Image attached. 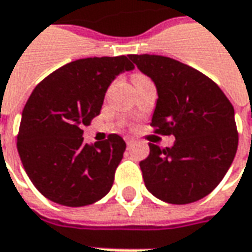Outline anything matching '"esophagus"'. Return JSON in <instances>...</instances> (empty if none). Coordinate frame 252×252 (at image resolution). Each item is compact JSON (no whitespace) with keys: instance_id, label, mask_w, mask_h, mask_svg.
<instances>
[{"instance_id":"obj_1","label":"esophagus","mask_w":252,"mask_h":252,"mask_svg":"<svg viewBox=\"0 0 252 252\" xmlns=\"http://www.w3.org/2000/svg\"><path fill=\"white\" fill-rule=\"evenodd\" d=\"M124 139H126V145H131V143H132V142H134V141H135V139H134V138H132V136H126Z\"/></svg>"}]
</instances>
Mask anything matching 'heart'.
Instances as JSON below:
<instances>
[{
  "label": "heart",
  "mask_w": 252,
  "mask_h": 252,
  "mask_svg": "<svg viewBox=\"0 0 252 252\" xmlns=\"http://www.w3.org/2000/svg\"><path fill=\"white\" fill-rule=\"evenodd\" d=\"M143 79H148L145 75L142 74H134L132 75V82H136V81H143Z\"/></svg>",
  "instance_id": "1"
}]
</instances>
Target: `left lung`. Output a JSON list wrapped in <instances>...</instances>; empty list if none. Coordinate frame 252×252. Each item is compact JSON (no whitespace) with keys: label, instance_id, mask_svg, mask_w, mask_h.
Wrapping results in <instances>:
<instances>
[{"label":"left lung","instance_id":"1","mask_svg":"<svg viewBox=\"0 0 252 252\" xmlns=\"http://www.w3.org/2000/svg\"><path fill=\"white\" fill-rule=\"evenodd\" d=\"M129 58L158 88L153 131L176 136L171 148L149 143L151 153L139 163L145 186L169 204L202 199L220 183L237 152L233 104L211 78L177 60Z\"/></svg>","mask_w":252,"mask_h":252}]
</instances>
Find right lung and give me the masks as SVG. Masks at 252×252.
Segmentation results:
<instances>
[{
    "instance_id": "add662e5",
    "label": "right lung",
    "mask_w": 252,
    "mask_h": 252,
    "mask_svg": "<svg viewBox=\"0 0 252 252\" xmlns=\"http://www.w3.org/2000/svg\"><path fill=\"white\" fill-rule=\"evenodd\" d=\"M131 69L126 56L82 58L58 68L32 92L16 148L41 195L64 206H85L111 189L126 142L110 134L103 142L86 143L82 128L100 114L113 79Z\"/></svg>"
}]
</instances>
